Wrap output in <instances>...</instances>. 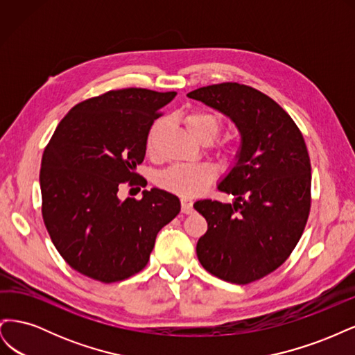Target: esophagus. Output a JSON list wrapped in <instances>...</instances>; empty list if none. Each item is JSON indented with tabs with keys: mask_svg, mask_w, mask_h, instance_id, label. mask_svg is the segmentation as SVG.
<instances>
[{
	"mask_svg": "<svg viewBox=\"0 0 355 355\" xmlns=\"http://www.w3.org/2000/svg\"><path fill=\"white\" fill-rule=\"evenodd\" d=\"M192 200L191 198H187V197H182L180 198V206H182V213H185V214H189V213H192L194 211V206H192Z\"/></svg>",
	"mask_w": 355,
	"mask_h": 355,
	"instance_id": "1",
	"label": "esophagus"
}]
</instances>
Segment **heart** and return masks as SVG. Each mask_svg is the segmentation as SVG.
Returning a JSON list of instances; mask_svg holds the SVG:
<instances>
[{
    "label": "heart",
    "instance_id": "obj_1",
    "mask_svg": "<svg viewBox=\"0 0 355 355\" xmlns=\"http://www.w3.org/2000/svg\"><path fill=\"white\" fill-rule=\"evenodd\" d=\"M184 124L188 133L200 144H209L220 130V120L210 112L192 111L184 116ZM161 130V121H157L146 135V151L153 154L157 148V139ZM213 179V171L207 166L180 164L163 171L159 184L166 189L182 197L201 194Z\"/></svg>",
    "mask_w": 355,
    "mask_h": 355
}]
</instances>
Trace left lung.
<instances>
[{"instance_id":"1","label":"left lung","mask_w":355,"mask_h":355,"mask_svg":"<svg viewBox=\"0 0 355 355\" xmlns=\"http://www.w3.org/2000/svg\"><path fill=\"white\" fill-rule=\"evenodd\" d=\"M187 96L228 116L241 137L218 184L234 201L194 204L207 220L198 261L225 282L259 280L287 259L306 225L311 163L304 136L280 105L249 85L213 84Z\"/></svg>"}]
</instances>
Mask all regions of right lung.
Wrapping results in <instances>:
<instances>
[{
	"mask_svg": "<svg viewBox=\"0 0 355 355\" xmlns=\"http://www.w3.org/2000/svg\"><path fill=\"white\" fill-rule=\"evenodd\" d=\"M176 92L112 90L63 116L41 159L42 219L60 256L102 283L145 268L158 231L180 211L175 194L151 188L142 200L118 198L136 180L146 135Z\"/></svg>",
	"mask_w": 355,
	"mask_h": 355,
	"instance_id": "right-lung-1",
	"label": "right lung"
}]
</instances>
